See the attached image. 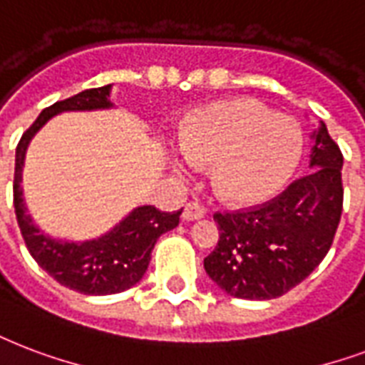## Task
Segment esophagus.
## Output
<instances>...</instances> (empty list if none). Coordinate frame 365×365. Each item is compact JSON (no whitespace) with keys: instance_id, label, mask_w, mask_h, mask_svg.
Returning a JSON list of instances; mask_svg holds the SVG:
<instances>
[{"instance_id":"34e87169","label":"esophagus","mask_w":365,"mask_h":365,"mask_svg":"<svg viewBox=\"0 0 365 365\" xmlns=\"http://www.w3.org/2000/svg\"><path fill=\"white\" fill-rule=\"evenodd\" d=\"M205 214H207V210H205L201 205H197V202H187V205L183 207L182 220L183 222H193V220L205 218Z\"/></svg>"}]
</instances>
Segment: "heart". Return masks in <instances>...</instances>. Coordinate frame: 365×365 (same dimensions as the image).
Returning <instances> with one entry per match:
<instances>
[{"mask_svg": "<svg viewBox=\"0 0 365 365\" xmlns=\"http://www.w3.org/2000/svg\"><path fill=\"white\" fill-rule=\"evenodd\" d=\"M300 124L257 99L208 105L189 122L183 151L174 158L180 174L193 160L214 163L212 185L222 201L249 207L268 201L285 185L302 155Z\"/></svg>", "mask_w": 365, "mask_h": 365, "instance_id": "b5f03b06", "label": "heart"}]
</instances>
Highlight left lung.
<instances>
[{
    "mask_svg": "<svg viewBox=\"0 0 365 365\" xmlns=\"http://www.w3.org/2000/svg\"><path fill=\"white\" fill-rule=\"evenodd\" d=\"M310 138L312 172L262 207L214 214L220 239L205 258V269L227 294L277 299L327 255L343 212V153L324 122Z\"/></svg>",
    "mask_w": 365,
    "mask_h": 365,
    "instance_id": "left-lung-1",
    "label": "left lung"
}]
</instances>
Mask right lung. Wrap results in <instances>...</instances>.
<instances>
[{
    "label": "right lung",
    "mask_w": 365,
    "mask_h": 365,
    "mask_svg": "<svg viewBox=\"0 0 365 365\" xmlns=\"http://www.w3.org/2000/svg\"><path fill=\"white\" fill-rule=\"evenodd\" d=\"M110 90L113 83L83 90L65 101L43 108L34 124L22 133L15 155L13 201L24 243L40 268L46 269L55 282L82 294H115L133 287L145 274L157 239L174 230L180 224L182 214V210L160 212L151 205L135 207L107 233L88 241L51 237L49 233L41 232L28 214L21 183L24 158L32 138L61 113L113 108L115 103L110 101Z\"/></svg>",
    "instance_id": "obj_1"
}]
</instances>
